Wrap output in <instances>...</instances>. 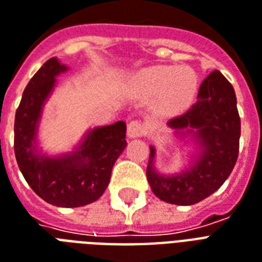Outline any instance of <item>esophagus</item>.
<instances>
[{"instance_id": "esophagus-1", "label": "esophagus", "mask_w": 262, "mask_h": 262, "mask_svg": "<svg viewBox=\"0 0 262 262\" xmlns=\"http://www.w3.org/2000/svg\"><path fill=\"white\" fill-rule=\"evenodd\" d=\"M145 127L144 125L141 123V121H132L127 125V136L130 137V139H136V137H140V136L144 135Z\"/></svg>"}]
</instances>
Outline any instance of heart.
Segmentation results:
<instances>
[{
	"label": "heart",
	"mask_w": 262,
	"mask_h": 262,
	"mask_svg": "<svg viewBox=\"0 0 262 262\" xmlns=\"http://www.w3.org/2000/svg\"><path fill=\"white\" fill-rule=\"evenodd\" d=\"M137 88L145 96H158L157 113L174 115L192 103L198 89V77L188 67L155 66L139 74Z\"/></svg>",
	"instance_id": "1"
}]
</instances>
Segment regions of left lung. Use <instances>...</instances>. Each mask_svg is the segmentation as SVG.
<instances>
[{
    "mask_svg": "<svg viewBox=\"0 0 262 262\" xmlns=\"http://www.w3.org/2000/svg\"><path fill=\"white\" fill-rule=\"evenodd\" d=\"M167 126L192 133L201 152L189 169L180 174L162 176L154 167L155 148L149 147L147 180L163 202L195 205L224 184L239 155L241 118L232 85L219 70L211 71L201 83L192 107L170 119Z\"/></svg>",
    "mask_w": 262,
    "mask_h": 262,
    "instance_id": "left-lung-1",
    "label": "left lung"
}]
</instances>
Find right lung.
I'll list each match as a JSON object with an SVG mask.
<instances>
[{"mask_svg":"<svg viewBox=\"0 0 262 262\" xmlns=\"http://www.w3.org/2000/svg\"><path fill=\"white\" fill-rule=\"evenodd\" d=\"M66 70L52 57L27 83L15 115V155L21 174L38 196L55 206L79 207L104 193L114 163L126 147V123L118 121L96 127L77 151L67 155L37 154L35 137L43 103L53 91L56 77Z\"/></svg>","mask_w":262,"mask_h":262,"instance_id":"obj_1","label":"right lung"}]
</instances>
